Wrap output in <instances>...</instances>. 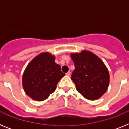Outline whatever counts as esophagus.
Listing matches in <instances>:
<instances>
[{
    "label": "esophagus",
    "mask_w": 129,
    "mask_h": 129,
    "mask_svg": "<svg viewBox=\"0 0 129 129\" xmlns=\"http://www.w3.org/2000/svg\"><path fill=\"white\" fill-rule=\"evenodd\" d=\"M66 75H67V76H70V72H68L67 73H66Z\"/></svg>",
    "instance_id": "34e87169"
}]
</instances>
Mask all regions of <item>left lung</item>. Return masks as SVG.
<instances>
[{"label": "left lung", "mask_w": 129, "mask_h": 129, "mask_svg": "<svg viewBox=\"0 0 129 129\" xmlns=\"http://www.w3.org/2000/svg\"><path fill=\"white\" fill-rule=\"evenodd\" d=\"M70 55L75 66L71 78L77 90L87 100L101 98L107 90L110 81L109 71L103 61L89 51Z\"/></svg>", "instance_id": "1"}]
</instances>
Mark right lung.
<instances>
[{"mask_svg": "<svg viewBox=\"0 0 129 129\" xmlns=\"http://www.w3.org/2000/svg\"><path fill=\"white\" fill-rule=\"evenodd\" d=\"M65 74L48 52L38 55L28 64L22 76L26 94L35 101H43L56 89L57 84Z\"/></svg>", "mask_w": 129, "mask_h": 129, "instance_id": "obj_1", "label": "right lung"}]
</instances>
